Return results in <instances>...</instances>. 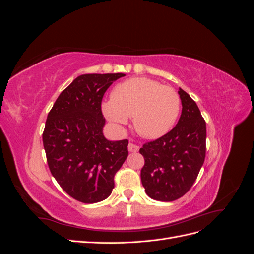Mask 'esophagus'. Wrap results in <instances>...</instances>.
I'll use <instances>...</instances> for the list:
<instances>
[{
  "label": "esophagus",
  "instance_id": "obj_1",
  "mask_svg": "<svg viewBox=\"0 0 254 254\" xmlns=\"http://www.w3.org/2000/svg\"><path fill=\"white\" fill-rule=\"evenodd\" d=\"M139 146H137L136 144H133V143H131L130 142L129 144H128V150L130 151V152H137L139 151Z\"/></svg>",
  "mask_w": 254,
  "mask_h": 254
}]
</instances>
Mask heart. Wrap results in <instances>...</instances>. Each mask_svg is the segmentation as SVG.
<instances>
[{
  "instance_id": "heart-1",
  "label": "heart",
  "mask_w": 254,
  "mask_h": 254,
  "mask_svg": "<svg viewBox=\"0 0 254 254\" xmlns=\"http://www.w3.org/2000/svg\"><path fill=\"white\" fill-rule=\"evenodd\" d=\"M180 106V96L173 88L141 77L118 84L102 109L107 120L118 127L126 125L128 118L133 117L137 132L147 139H157L173 128Z\"/></svg>"
}]
</instances>
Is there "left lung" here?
<instances>
[{"label": "left lung", "mask_w": 254, "mask_h": 254, "mask_svg": "<svg viewBox=\"0 0 254 254\" xmlns=\"http://www.w3.org/2000/svg\"><path fill=\"white\" fill-rule=\"evenodd\" d=\"M182 112L175 128L140 149L145 164L141 181L146 194L159 201H174L193 186L205 158V121L186 91H178Z\"/></svg>", "instance_id": "obj_1"}]
</instances>
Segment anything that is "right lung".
<instances>
[{"label": "right lung", "instance_id": "obj_1", "mask_svg": "<svg viewBox=\"0 0 254 254\" xmlns=\"http://www.w3.org/2000/svg\"><path fill=\"white\" fill-rule=\"evenodd\" d=\"M123 76H78L61 92L45 122L42 140L50 171L66 194L83 203L110 196L114 175L128 157V140L109 141L103 134V96Z\"/></svg>", "mask_w": 254, "mask_h": 254}]
</instances>
